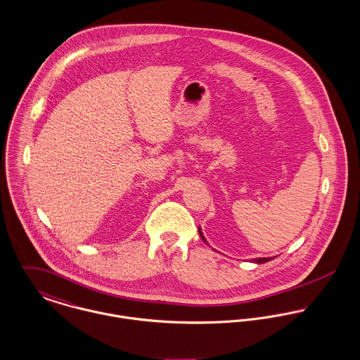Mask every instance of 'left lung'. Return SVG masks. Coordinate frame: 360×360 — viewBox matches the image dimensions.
I'll list each match as a JSON object with an SVG mask.
<instances>
[{
    "mask_svg": "<svg viewBox=\"0 0 360 360\" xmlns=\"http://www.w3.org/2000/svg\"><path fill=\"white\" fill-rule=\"evenodd\" d=\"M198 233H200V236H201L202 241H204V243H207V241H205V238H204V236H202L201 227H198ZM270 260H273V257H257V259H253V262H255V263H257V264H262V263H267V262H270Z\"/></svg>",
    "mask_w": 360,
    "mask_h": 360,
    "instance_id": "obj_1",
    "label": "left lung"
}]
</instances>
